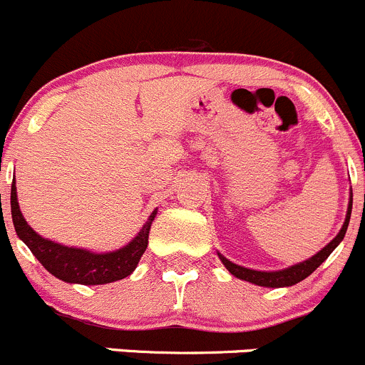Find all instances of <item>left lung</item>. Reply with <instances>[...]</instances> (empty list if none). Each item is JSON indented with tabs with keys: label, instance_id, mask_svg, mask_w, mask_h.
Listing matches in <instances>:
<instances>
[{
	"label": "left lung",
	"instance_id": "1",
	"mask_svg": "<svg viewBox=\"0 0 365 365\" xmlns=\"http://www.w3.org/2000/svg\"><path fill=\"white\" fill-rule=\"evenodd\" d=\"M351 205H353V193H349V202H348V211H346V218L344 223H342L341 230H339L337 236L327 245V247L321 248L317 254H314L312 257L305 259V261L298 262V264L289 266V268L284 269H277V272H259V269H252V268H245V266L236 264V262L229 261L225 255H222L220 252H216L220 257V261L223 262L227 269H229L230 275H234L236 279L245 280V282L255 284V286L261 287H289L294 286V284L302 282V280L307 279L312 272H316L321 264L328 259V255L339 247L342 240H344V234L348 230V223H349V216H351Z\"/></svg>",
	"mask_w": 365,
	"mask_h": 365
}]
</instances>
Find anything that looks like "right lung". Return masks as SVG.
Returning a JSON list of instances; mask_svg holds the SVG:
<instances>
[{"label": "right lung", "mask_w": 365, "mask_h": 365, "mask_svg": "<svg viewBox=\"0 0 365 365\" xmlns=\"http://www.w3.org/2000/svg\"><path fill=\"white\" fill-rule=\"evenodd\" d=\"M10 207H12V222L17 236L41 261V264L56 279L67 284H83V286H101L131 275L149 245V230L158 212V209H154L140 232L125 247L113 252H92L86 248L55 243L35 232L19 209L16 181L12 182V191H10Z\"/></svg>", "instance_id": "1"}]
</instances>
